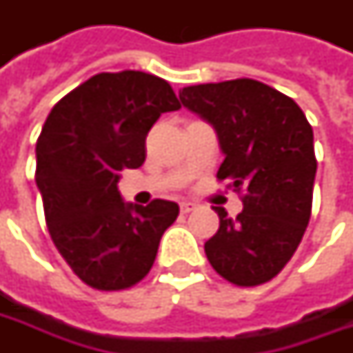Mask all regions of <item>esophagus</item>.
I'll return each instance as SVG.
<instances>
[{
    "instance_id": "1",
    "label": "esophagus",
    "mask_w": 353,
    "mask_h": 353,
    "mask_svg": "<svg viewBox=\"0 0 353 353\" xmlns=\"http://www.w3.org/2000/svg\"><path fill=\"white\" fill-rule=\"evenodd\" d=\"M194 208H196L194 202H181V212H183V214H188V212H192Z\"/></svg>"
}]
</instances>
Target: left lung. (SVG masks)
<instances>
[{
  "label": "left lung",
  "instance_id": "obj_1",
  "mask_svg": "<svg viewBox=\"0 0 353 353\" xmlns=\"http://www.w3.org/2000/svg\"><path fill=\"white\" fill-rule=\"evenodd\" d=\"M179 98L218 135V179L243 190L237 218L214 208L220 228L204 243L206 257L234 285L267 283L289 263L310 220L312 128L294 100L250 78L188 86Z\"/></svg>",
  "mask_w": 353,
  "mask_h": 353
}]
</instances>
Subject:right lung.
<instances>
[{
  "mask_svg": "<svg viewBox=\"0 0 353 353\" xmlns=\"http://www.w3.org/2000/svg\"><path fill=\"white\" fill-rule=\"evenodd\" d=\"M181 103L163 78L139 70L92 76L50 110L37 139L34 181L48 234L78 277L98 291L139 283L179 204L123 202V169L141 167L149 129Z\"/></svg>",
  "mask_w": 353,
  "mask_h": 353,
  "instance_id": "obj_1",
  "label": "right lung"
}]
</instances>
